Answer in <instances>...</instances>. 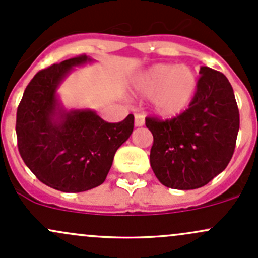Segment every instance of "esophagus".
Here are the masks:
<instances>
[{
	"instance_id": "esophagus-1",
	"label": "esophagus",
	"mask_w": 258,
	"mask_h": 258,
	"mask_svg": "<svg viewBox=\"0 0 258 258\" xmlns=\"http://www.w3.org/2000/svg\"><path fill=\"white\" fill-rule=\"evenodd\" d=\"M145 124V118L141 114H135V126H143Z\"/></svg>"
}]
</instances>
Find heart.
I'll return each mask as SVG.
<instances>
[{"mask_svg": "<svg viewBox=\"0 0 258 258\" xmlns=\"http://www.w3.org/2000/svg\"><path fill=\"white\" fill-rule=\"evenodd\" d=\"M134 87L141 96L151 97L156 114L171 118L190 104L197 91V76L189 66L156 63L135 79Z\"/></svg>", "mask_w": 258, "mask_h": 258, "instance_id": "obj_1", "label": "heart"}]
</instances>
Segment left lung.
Returning <instances> with one entry per match:
<instances>
[{"mask_svg": "<svg viewBox=\"0 0 258 258\" xmlns=\"http://www.w3.org/2000/svg\"><path fill=\"white\" fill-rule=\"evenodd\" d=\"M188 109L167 120L146 118L154 144L150 165L163 185L196 189L223 172L235 150L240 115L224 74L202 66Z\"/></svg>", "mask_w": 258, "mask_h": 258, "instance_id": "left-lung-1", "label": "left lung"}]
</instances>
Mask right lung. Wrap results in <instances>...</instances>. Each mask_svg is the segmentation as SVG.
I'll use <instances>...</instances> for the list:
<instances>
[{
	"label": "right lung",
	"mask_w": 258,
	"mask_h": 258,
	"mask_svg": "<svg viewBox=\"0 0 258 258\" xmlns=\"http://www.w3.org/2000/svg\"><path fill=\"white\" fill-rule=\"evenodd\" d=\"M87 55L54 63L35 75L17 109L18 150L44 184L66 193L85 192L104 182L115 151L134 129V115L107 123L92 109H65L57 88Z\"/></svg>",
	"instance_id": "obj_1"
}]
</instances>
